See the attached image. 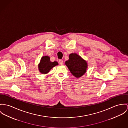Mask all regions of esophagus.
Here are the masks:
<instances>
[{
  "instance_id": "esophagus-1",
  "label": "esophagus",
  "mask_w": 128,
  "mask_h": 128,
  "mask_svg": "<svg viewBox=\"0 0 128 128\" xmlns=\"http://www.w3.org/2000/svg\"><path fill=\"white\" fill-rule=\"evenodd\" d=\"M59 63L60 65H62L63 64V60H59Z\"/></svg>"
}]
</instances>
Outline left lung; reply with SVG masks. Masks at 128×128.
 Here are the masks:
<instances>
[{"mask_svg": "<svg viewBox=\"0 0 128 128\" xmlns=\"http://www.w3.org/2000/svg\"><path fill=\"white\" fill-rule=\"evenodd\" d=\"M65 64L72 74L78 78L82 76L86 72L87 63L76 54H71L69 59L65 62Z\"/></svg>", "mask_w": 128, "mask_h": 128, "instance_id": "1", "label": "left lung"}]
</instances>
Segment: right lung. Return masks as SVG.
Returning a JSON list of instances; mask_svg holds the SVG:
<instances>
[{
  "mask_svg": "<svg viewBox=\"0 0 128 128\" xmlns=\"http://www.w3.org/2000/svg\"><path fill=\"white\" fill-rule=\"evenodd\" d=\"M58 65V63L56 61L50 62L48 56H44L41 59L38 65V68L40 72L43 74H46L49 72L50 69Z\"/></svg>",
  "mask_w": 128,
  "mask_h": 128,
  "instance_id": "obj_1",
  "label": "right lung"
}]
</instances>
